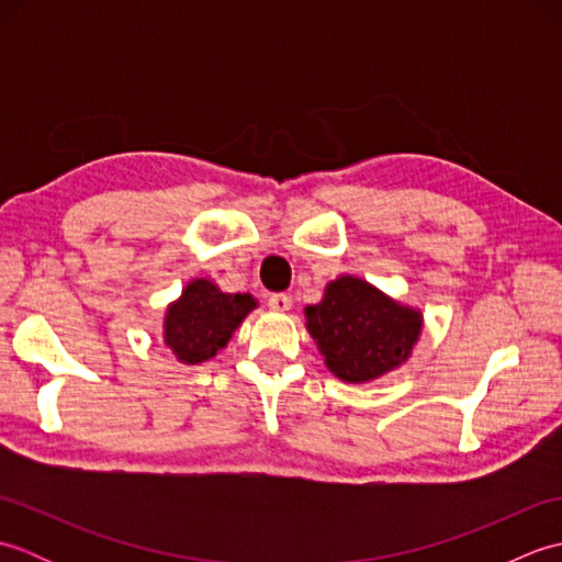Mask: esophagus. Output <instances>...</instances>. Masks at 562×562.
<instances>
[{"label":"esophagus","mask_w":562,"mask_h":562,"mask_svg":"<svg viewBox=\"0 0 562 562\" xmlns=\"http://www.w3.org/2000/svg\"><path fill=\"white\" fill-rule=\"evenodd\" d=\"M268 306L272 308V312H290L292 296L284 294V292H274V294L268 296Z\"/></svg>","instance_id":"esophagus-1"}]
</instances>
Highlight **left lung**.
<instances>
[{
  "instance_id": "left-lung-1",
  "label": "left lung",
  "mask_w": 562,
  "mask_h": 562,
  "mask_svg": "<svg viewBox=\"0 0 562 562\" xmlns=\"http://www.w3.org/2000/svg\"><path fill=\"white\" fill-rule=\"evenodd\" d=\"M306 328L342 381H369L398 367L420 333V314L357 278L326 288L324 302L306 306Z\"/></svg>"
}]
</instances>
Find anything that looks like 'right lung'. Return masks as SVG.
<instances>
[{
  "label": "right lung",
  "instance_id": "add662e5",
  "mask_svg": "<svg viewBox=\"0 0 562 562\" xmlns=\"http://www.w3.org/2000/svg\"><path fill=\"white\" fill-rule=\"evenodd\" d=\"M254 306L250 294H224L212 282L195 280L166 314L164 340L181 362L210 360Z\"/></svg>",
  "mask_w": 562,
  "mask_h": 562
}]
</instances>
